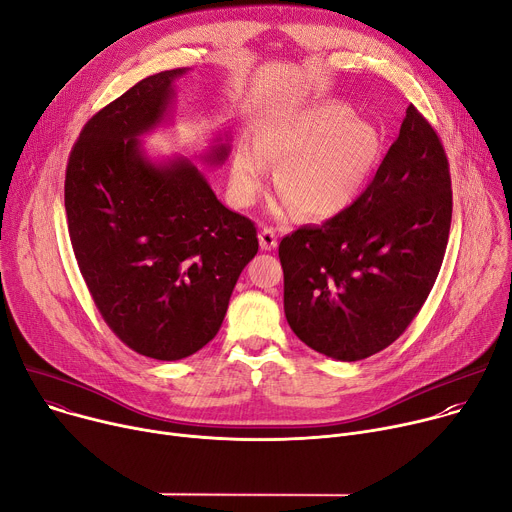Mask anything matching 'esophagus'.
<instances>
[{
  "mask_svg": "<svg viewBox=\"0 0 512 512\" xmlns=\"http://www.w3.org/2000/svg\"><path fill=\"white\" fill-rule=\"evenodd\" d=\"M259 245H261V249H265V251L275 249V247H277V232H275L273 228L263 226L261 232H259Z\"/></svg>",
  "mask_w": 512,
  "mask_h": 512,
  "instance_id": "1",
  "label": "esophagus"
}]
</instances>
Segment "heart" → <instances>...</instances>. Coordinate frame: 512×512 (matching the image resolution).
<instances>
[{
	"label": "heart",
	"mask_w": 512,
	"mask_h": 512,
	"mask_svg": "<svg viewBox=\"0 0 512 512\" xmlns=\"http://www.w3.org/2000/svg\"><path fill=\"white\" fill-rule=\"evenodd\" d=\"M384 153L376 124L355 118L341 102H322L277 120L259 134L255 149L232 155L230 185L239 206H251L267 183V163L277 165V188L286 198L275 204L277 216L296 208L306 218L324 220L343 214L365 192Z\"/></svg>",
	"instance_id": "b5f03b06"
}]
</instances>
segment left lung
<instances>
[{
  "mask_svg": "<svg viewBox=\"0 0 512 512\" xmlns=\"http://www.w3.org/2000/svg\"><path fill=\"white\" fill-rule=\"evenodd\" d=\"M449 226L443 145L408 106L398 138L359 200L280 243L290 329L310 349L339 361L386 349L433 290Z\"/></svg>",
  "mask_w": 512,
  "mask_h": 512,
  "instance_id": "left-lung-1",
  "label": "left lung"
}]
</instances>
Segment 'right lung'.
<instances>
[{
	"instance_id": "add662e5",
	"label": "right lung",
	"mask_w": 512,
	"mask_h": 512,
	"mask_svg": "<svg viewBox=\"0 0 512 512\" xmlns=\"http://www.w3.org/2000/svg\"><path fill=\"white\" fill-rule=\"evenodd\" d=\"M151 75L91 118L69 155L65 210L83 280L100 314L132 351L159 361L210 343L245 265L255 224L228 210L188 157L153 161L141 136L171 122L175 79ZM230 134L200 157L218 167Z\"/></svg>"
}]
</instances>
